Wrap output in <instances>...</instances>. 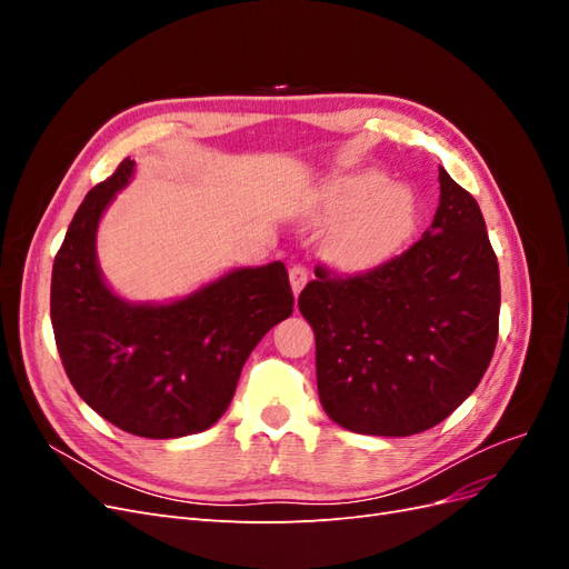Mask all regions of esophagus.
Wrapping results in <instances>:
<instances>
[{
    "instance_id": "1",
    "label": "esophagus",
    "mask_w": 569,
    "mask_h": 569,
    "mask_svg": "<svg viewBox=\"0 0 569 569\" xmlns=\"http://www.w3.org/2000/svg\"><path fill=\"white\" fill-rule=\"evenodd\" d=\"M289 282H291V289H295V295H299L308 282V270L303 266H295L289 270Z\"/></svg>"
}]
</instances>
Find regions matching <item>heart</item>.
Here are the masks:
<instances>
[{"label": "heart", "mask_w": 569, "mask_h": 569, "mask_svg": "<svg viewBox=\"0 0 569 569\" xmlns=\"http://www.w3.org/2000/svg\"><path fill=\"white\" fill-rule=\"evenodd\" d=\"M320 222H337L327 239V258L341 270L382 266L418 228V197L410 187L387 182L380 170L339 176L313 199Z\"/></svg>", "instance_id": "obj_1"}]
</instances>
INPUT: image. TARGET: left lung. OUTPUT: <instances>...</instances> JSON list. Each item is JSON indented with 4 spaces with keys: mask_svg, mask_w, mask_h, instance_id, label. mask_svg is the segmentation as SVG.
<instances>
[{
    "mask_svg": "<svg viewBox=\"0 0 569 569\" xmlns=\"http://www.w3.org/2000/svg\"><path fill=\"white\" fill-rule=\"evenodd\" d=\"M432 228L360 274L316 268L299 311L316 332L318 396L356 435L408 437L439 425L485 377L501 280L485 218L439 168Z\"/></svg>",
    "mask_w": 569,
    "mask_h": 569,
    "instance_id": "left-lung-1",
    "label": "left lung"
}]
</instances>
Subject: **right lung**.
Wrapping results in <instances>:
<instances>
[{
	"instance_id": "1",
	"label": "right lung",
	"mask_w": 569,
	"mask_h": 569,
	"mask_svg": "<svg viewBox=\"0 0 569 569\" xmlns=\"http://www.w3.org/2000/svg\"><path fill=\"white\" fill-rule=\"evenodd\" d=\"M134 161L90 189L51 270V327L80 399L123 432L176 439L228 410L249 353L291 316L282 261L239 268L173 303H128L101 280L97 226Z\"/></svg>"
}]
</instances>
